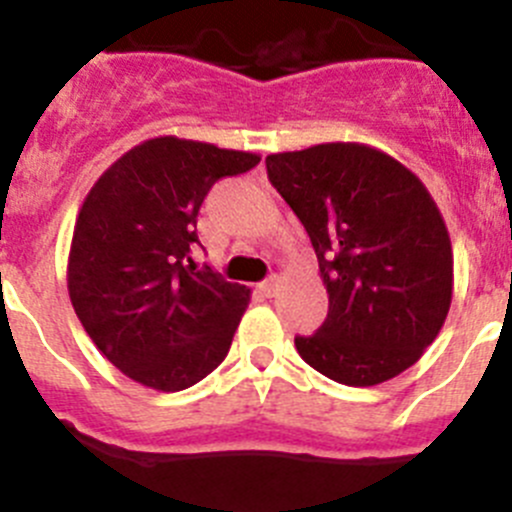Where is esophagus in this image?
Returning <instances> with one entry per match:
<instances>
[{"label":"esophagus","instance_id":"obj_1","mask_svg":"<svg viewBox=\"0 0 512 512\" xmlns=\"http://www.w3.org/2000/svg\"><path fill=\"white\" fill-rule=\"evenodd\" d=\"M281 284H284V281H281V276L274 274V276H269V279H266L259 289L264 292V297H276L281 289Z\"/></svg>","mask_w":512,"mask_h":512}]
</instances>
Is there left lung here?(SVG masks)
<instances>
[{
	"instance_id": "obj_1",
	"label": "left lung",
	"mask_w": 512,
	"mask_h": 512,
	"mask_svg": "<svg viewBox=\"0 0 512 512\" xmlns=\"http://www.w3.org/2000/svg\"><path fill=\"white\" fill-rule=\"evenodd\" d=\"M271 185L309 233L330 312L294 337L314 370L378 386L437 340L454 287L447 223L424 182L381 149L314 144L266 157Z\"/></svg>"
}]
</instances>
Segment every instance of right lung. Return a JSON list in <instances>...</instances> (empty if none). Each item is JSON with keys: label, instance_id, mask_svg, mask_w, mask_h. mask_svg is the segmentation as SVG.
I'll use <instances>...</instances> for the list:
<instances>
[{"label": "right lung", "instance_id": "right-lung-1", "mask_svg": "<svg viewBox=\"0 0 512 512\" xmlns=\"http://www.w3.org/2000/svg\"><path fill=\"white\" fill-rule=\"evenodd\" d=\"M261 162L208 142L154 137L103 172L75 218L68 294L96 348L131 381L182 391L231 350L251 289L195 271L210 187Z\"/></svg>", "mask_w": 512, "mask_h": 512}]
</instances>
